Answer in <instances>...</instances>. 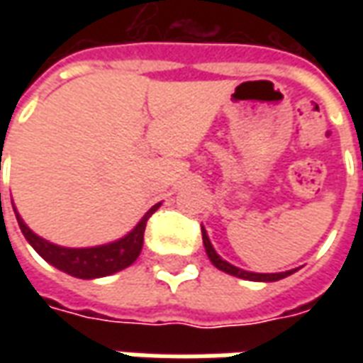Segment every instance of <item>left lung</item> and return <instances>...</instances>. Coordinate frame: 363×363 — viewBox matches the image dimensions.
<instances>
[{
	"label": "left lung",
	"mask_w": 363,
	"mask_h": 363,
	"mask_svg": "<svg viewBox=\"0 0 363 363\" xmlns=\"http://www.w3.org/2000/svg\"><path fill=\"white\" fill-rule=\"evenodd\" d=\"M202 241H204V249L206 255H208V259L212 260V264L216 268H220L223 272L231 274V276H237V278H243V280H252V281H276L281 280V278H286L289 274H294L296 270H288V272H280V274H255V272H247V270H241V268L233 267V264H229L225 260L221 259L218 252L213 251L212 243H210V239L206 235L204 228H202Z\"/></svg>",
	"instance_id": "obj_1"
}]
</instances>
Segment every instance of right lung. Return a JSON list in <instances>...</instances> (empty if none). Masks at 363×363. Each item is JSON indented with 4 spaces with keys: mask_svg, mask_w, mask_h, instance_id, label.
<instances>
[{
    "mask_svg": "<svg viewBox=\"0 0 363 363\" xmlns=\"http://www.w3.org/2000/svg\"><path fill=\"white\" fill-rule=\"evenodd\" d=\"M159 206L161 204L153 206L150 212L143 216L142 221L124 239H120L116 243L103 245V247H91V249H66V247L48 243V241L35 235L25 225V221L21 220L17 210H15V216H17V221H19V228L25 239L33 245V249L44 260H48L52 267H56L62 272L69 274V276L91 280V278H101V276H108V274L124 270L140 257L147 220Z\"/></svg>",
    "mask_w": 363,
    "mask_h": 363,
    "instance_id": "obj_1",
    "label": "right lung"
}]
</instances>
